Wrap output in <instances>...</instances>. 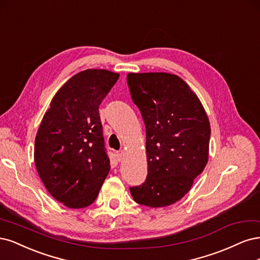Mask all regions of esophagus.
<instances>
[{
	"label": "esophagus",
	"mask_w": 260,
	"mask_h": 260,
	"mask_svg": "<svg viewBox=\"0 0 260 260\" xmlns=\"http://www.w3.org/2000/svg\"><path fill=\"white\" fill-rule=\"evenodd\" d=\"M116 160H118V161H121L122 160V158H123V156H124V151H122V150H121V151H118V152H116Z\"/></svg>",
	"instance_id": "esophagus-1"
}]
</instances>
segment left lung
Listing matches in <instances>:
<instances>
[{
    "label": "left lung",
    "mask_w": 260,
    "mask_h": 260,
    "mask_svg": "<svg viewBox=\"0 0 260 260\" xmlns=\"http://www.w3.org/2000/svg\"><path fill=\"white\" fill-rule=\"evenodd\" d=\"M127 85L146 126L148 175L131 187L135 202L164 207L191 189L208 160L211 125L198 96L178 75L128 73Z\"/></svg>",
    "instance_id": "1"
}]
</instances>
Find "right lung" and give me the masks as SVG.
I'll use <instances>...</instances> for the list:
<instances>
[{"mask_svg":"<svg viewBox=\"0 0 260 260\" xmlns=\"http://www.w3.org/2000/svg\"><path fill=\"white\" fill-rule=\"evenodd\" d=\"M120 77L87 69L54 96L36 137L35 162L47 191L70 208L96 200L110 171L99 106Z\"/></svg>","mask_w":260,"mask_h":260,"instance_id":"obj_1","label":"right lung"}]
</instances>
